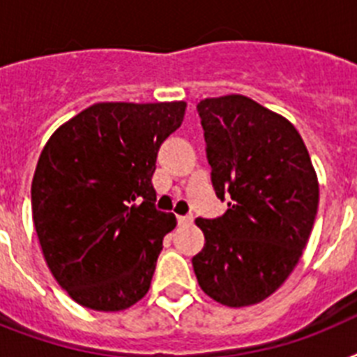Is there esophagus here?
<instances>
[{"label": "esophagus", "instance_id": "34e87169", "mask_svg": "<svg viewBox=\"0 0 357 357\" xmlns=\"http://www.w3.org/2000/svg\"><path fill=\"white\" fill-rule=\"evenodd\" d=\"M192 215H185V217H178V224L179 226H187V224H192Z\"/></svg>", "mask_w": 357, "mask_h": 357}]
</instances>
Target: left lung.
Masks as SVG:
<instances>
[{
    "label": "left lung",
    "instance_id": "left-lung-1",
    "mask_svg": "<svg viewBox=\"0 0 357 357\" xmlns=\"http://www.w3.org/2000/svg\"><path fill=\"white\" fill-rule=\"evenodd\" d=\"M222 217L196 218L206 244L192 257L202 291L228 307L259 304L302 257L319 179L293 123L243 94L198 103Z\"/></svg>",
    "mask_w": 357,
    "mask_h": 357
}]
</instances>
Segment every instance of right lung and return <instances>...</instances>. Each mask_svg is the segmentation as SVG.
Returning <instances> with one entry per match:
<instances>
[{
  "label": "right lung",
  "instance_id": "right-lung-1",
  "mask_svg": "<svg viewBox=\"0 0 357 357\" xmlns=\"http://www.w3.org/2000/svg\"><path fill=\"white\" fill-rule=\"evenodd\" d=\"M185 102L94 103L44 146L31 183L38 243L53 278L83 307L122 311L150 289L162 237L159 146L181 126Z\"/></svg>",
  "mask_w": 357,
  "mask_h": 357
}]
</instances>
